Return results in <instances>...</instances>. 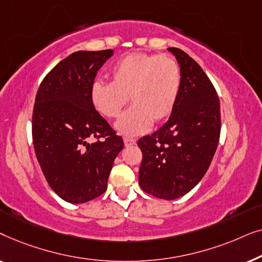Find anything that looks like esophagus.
I'll list each match as a JSON object with an SVG mask.
<instances>
[{
    "label": "esophagus",
    "mask_w": 262,
    "mask_h": 262,
    "mask_svg": "<svg viewBox=\"0 0 262 262\" xmlns=\"http://www.w3.org/2000/svg\"><path fill=\"white\" fill-rule=\"evenodd\" d=\"M124 144H125V146H131V145H135V144H136V139L125 137V138H124Z\"/></svg>",
    "instance_id": "1"
}]
</instances>
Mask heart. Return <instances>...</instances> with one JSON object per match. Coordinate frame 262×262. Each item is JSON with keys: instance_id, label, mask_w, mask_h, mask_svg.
<instances>
[{"instance_id": "obj_1", "label": "heart", "mask_w": 262, "mask_h": 262, "mask_svg": "<svg viewBox=\"0 0 262 262\" xmlns=\"http://www.w3.org/2000/svg\"><path fill=\"white\" fill-rule=\"evenodd\" d=\"M112 82L95 81L91 101L102 117L117 118L130 98L132 106L116 123L124 136L144 134L151 123L166 120L173 112L180 91V67L173 57L134 52L111 70Z\"/></svg>"}]
</instances>
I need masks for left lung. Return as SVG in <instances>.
I'll return each instance as SVG.
<instances>
[{
    "instance_id": "left-lung-1",
    "label": "left lung",
    "mask_w": 262,
    "mask_h": 262,
    "mask_svg": "<svg viewBox=\"0 0 262 262\" xmlns=\"http://www.w3.org/2000/svg\"><path fill=\"white\" fill-rule=\"evenodd\" d=\"M168 50L180 66L177 105L167 123L137 144L143 154L139 186L156 198L173 200L191 191L209 169L220 142L221 106L199 64L180 49Z\"/></svg>"
}]
</instances>
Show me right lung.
Returning <instances> with one entry per match:
<instances>
[{
  "label": "right lung",
  "instance_id": "right-lung-1",
  "mask_svg": "<svg viewBox=\"0 0 262 262\" xmlns=\"http://www.w3.org/2000/svg\"><path fill=\"white\" fill-rule=\"evenodd\" d=\"M113 50L77 51L44 77L35 96L32 137L50 187L71 204L87 203L107 188L123 138L91 101L98 70ZM89 139H95L93 143Z\"/></svg>",
  "mask_w": 262,
  "mask_h": 262
}]
</instances>
